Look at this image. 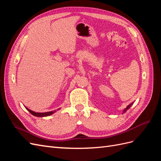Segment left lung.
<instances>
[{"instance_id":"8db88e82","label":"left lung","mask_w":161,"mask_h":161,"mask_svg":"<svg viewBox=\"0 0 161 161\" xmlns=\"http://www.w3.org/2000/svg\"><path fill=\"white\" fill-rule=\"evenodd\" d=\"M132 104H133V103H131V104H130V105H128V106L127 107V108H125V109H124V112H125V111H127V110H128V109H130V107H131V105H132Z\"/></svg>"}]
</instances>
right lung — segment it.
I'll return each mask as SVG.
<instances>
[{"instance_id":"obj_1","label":"right lung","mask_w":161,"mask_h":161,"mask_svg":"<svg viewBox=\"0 0 161 161\" xmlns=\"http://www.w3.org/2000/svg\"><path fill=\"white\" fill-rule=\"evenodd\" d=\"M25 108L27 109V110L30 111L33 115L36 116V117H46V116L50 115L53 114V113H55V112H56V110H54V111H49V112H45V113H37V112H34V111H33L30 109H29L27 108Z\"/></svg>"}]
</instances>
